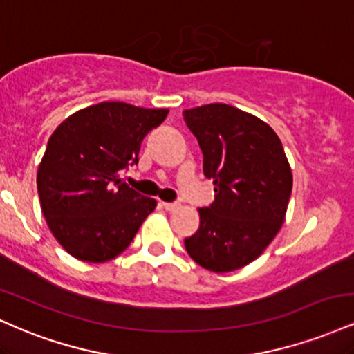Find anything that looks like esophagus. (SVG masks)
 Instances as JSON below:
<instances>
[{"mask_svg":"<svg viewBox=\"0 0 354 354\" xmlns=\"http://www.w3.org/2000/svg\"><path fill=\"white\" fill-rule=\"evenodd\" d=\"M161 206H163L166 211H174L180 207V203H161Z\"/></svg>","mask_w":354,"mask_h":354,"instance_id":"1","label":"esophagus"}]
</instances>
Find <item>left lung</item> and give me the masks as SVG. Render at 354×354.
<instances>
[{"label": "left lung", "instance_id": "left-lung-1", "mask_svg": "<svg viewBox=\"0 0 354 354\" xmlns=\"http://www.w3.org/2000/svg\"><path fill=\"white\" fill-rule=\"evenodd\" d=\"M201 147L214 201L199 209V229L185 239L196 263L232 272L261 255L282 227L292 194V169L282 142L254 115L225 104L185 110Z\"/></svg>", "mask_w": 354, "mask_h": 354}]
</instances>
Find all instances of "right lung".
I'll use <instances>...</instances> for the list:
<instances>
[{"label":"right lung","instance_id":"1","mask_svg":"<svg viewBox=\"0 0 354 354\" xmlns=\"http://www.w3.org/2000/svg\"><path fill=\"white\" fill-rule=\"evenodd\" d=\"M166 115V109L102 102L72 113L50 135L37 193L50 232L72 257L115 259L156 207L120 174L138 165L143 138Z\"/></svg>","mask_w":354,"mask_h":354}]
</instances>
